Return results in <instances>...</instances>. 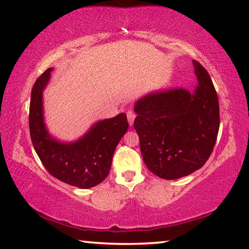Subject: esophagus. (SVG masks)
Wrapping results in <instances>:
<instances>
[{"label":"esophagus","instance_id":"obj_1","mask_svg":"<svg viewBox=\"0 0 249 249\" xmlns=\"http://www.w3.org/2000/svg\"><path fill=\"white\" fill-rule=\"evenodd\" d=\"M137 115H135V112L133 110H128L126 111V118H128V123L130 125H132L134 123V119Z\"/></svg>","mask_w":249,"mask_h":249}]
</instances>
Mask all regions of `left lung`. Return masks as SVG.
Instances as JSON below:
<instances>
[{"mask_svg": "<svg viewBox=\"0 0 249 249\" xmlns=\"http://www.w3.org/2000/svg\"><path fill=\"white\" fill-rule=\"evenodd\" d=\"M198 86L148 93L134 105V129L145 165L166 180L189 176L205 165L217 140L219 101L209 74L193 60Z\"/></svg>", "mask_w": 249, "mask_h": 249, "instance_id": "8db88e82", "label": "left lung"}]
</instances>
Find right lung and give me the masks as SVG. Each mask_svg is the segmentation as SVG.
<instances>
[{
    "mask_svg": "<svg viewBox=\"0 0 249 249\" xmlns=\"http://www.w3.org/2000/svg\"><path fill=\"white\" fill-rule=\"evenodd\" d=\"M52 68L36 79L31 91L29 129L32 144L46 170L69 185L90 189L108 176L112 155L128 130L125 114L97 121L76 142H59L49 133L43 115V90Z\"/></svg>",
    "mask_w": 249,
    "mask_h": 249,
    "instance_id": "1",
    "label": "right lung"
}]
</instances>
